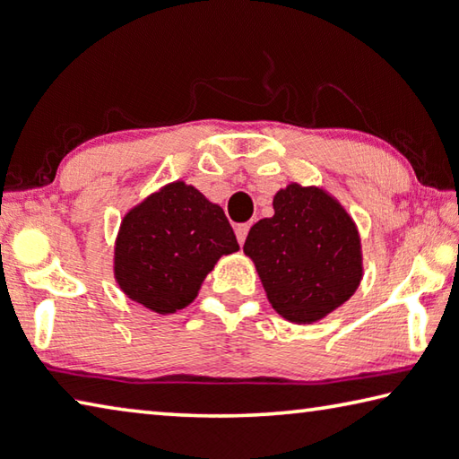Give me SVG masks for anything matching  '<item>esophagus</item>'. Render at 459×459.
Listing matches in <instances>:
<instances>
[{
    "label": "esophagus",
    "mask_w": 459,
    "mask_h": 459,
    "mask_svg": "<svg viewBox=\"0 0 459 459\" xmlns=\"http://www.w3.org/2000/svg\"><path fill=\"white\" fill-rule=\"evenodd\" d=\"M247 231H249V223H239V226H236V238L239 241V246H244Z\"/></svg>",
    "instance_id": "obj_1"
}]
</instances>
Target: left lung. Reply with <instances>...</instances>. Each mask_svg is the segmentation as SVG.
Here are the masks:
<instances>
[{"label":"left lung","instance_id":"1","mask_svg":"<svg viewBox=\"0 0 459 459\" xmlns=\"http://www.w3.org/2000/svg\"><path fill=\"white\" fill-rule=\"evenodd\" d=\"M244 254L272 307L293 324H314L345 304L364 275L356 221L333 195L293 181L273 195V215L254 223Z\"/></svg>","mask_w":459,"mask_h":459}]
</instances>
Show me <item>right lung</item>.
Masks as SVG:
<instances>
[{
	"label": "right lung",
	"instance_id": "1",
	"mask_svg": "<svg viewBox=\"0 0 459 459\" xmlns=\"http://www.w3.org/2000/svg\"><path fill=\"white\" fill-rule=\"evenodd\" d=\"M238 249L221 207L178 179L124 215L114 275L129 299L168 316L192 304L218 259Z\"/></svg>",
	"mask_w": 459,
	"mask_h": 459
}]
</instances>
